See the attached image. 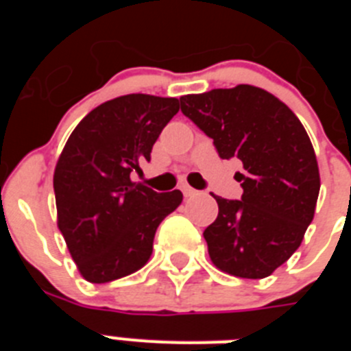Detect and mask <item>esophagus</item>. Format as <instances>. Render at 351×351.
Returning a JSON list of instances; mask_svg holds the SVG:
<instances>
[{
    "mask_svg": "<svg viewBox=\"0 0 351 351\" xmlns=\"http://www.w3.org/2000/svg\"><path fill=\"white\" fill-rule=\"evenodd\" d=\"M181 191L184 193V197H195V195L198 193L197 190H193V188H191V186H188V184H182Z\"/></svg>",
    "mask_w": 351,
    "mask_h": 351,
    "instance_id": "obj_1",
    "label": "esophagus"
}]
</instances>
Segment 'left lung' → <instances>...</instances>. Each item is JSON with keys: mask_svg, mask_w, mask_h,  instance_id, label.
I'll return each instance as SVG.
<instances>
[{"mask_svg": "<svg viewBox=\"0 0 351 351\" xmlns=\"http://www.w3.org/2000/svg\"><path fill=\"white\" fill-rule=\"evenodd\" d=\"M179 101L219 158L243 161L241 200L213 195L218 218L204 230L210 260L226 274L267 278L295 253L315 216L320 172L308 133L283 101L250 84Z\"/></svg>", "mask_w": 351, "mask_h": 351, "instance_id": "8db88e82", "label": "left lung"}]
</instances>
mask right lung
<instances>
[{
	"mask_svg": "<svg viewBox=\"0 0 351 351\" xmlns=\"http://www.w3.org/2000/svg\"><path fill=\"white\" fill-rule=\"evenodd\" d=\"M178 98L125 95L93 108L56 163L58 226L84 280L108 283L138 271L153 253L160 223L182 202L130 179L141 172Z\"/></svg>",
	"mask_w": 351,
	"mask_h": 351,
	"instance_id": "add662e5",
	"label": "right lung"
}]
</instances>
